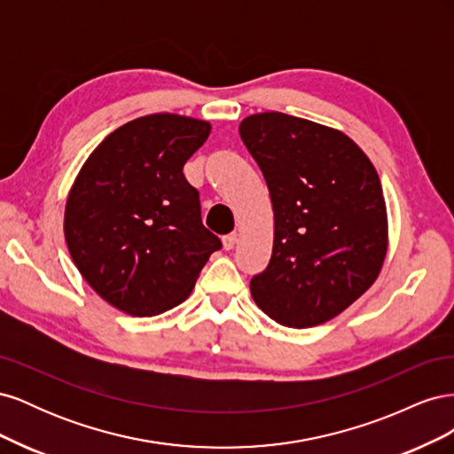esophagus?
Returning <instances> with one entry per match:
<instances>
[{
    "label": "esophagus",
    "instance_id": "34e87169",
    "mask_svg": "<svg viewBox=\"0 0 454 454\" xmlns=\"http://www.w3.org/2000/svg\"><path fill=\"white\" fill-rule=\"evenodd\" d=\"M237 239H239L237 232H231V235H225V237H223V248H225V250H232V248H235Z\"/></svg>",
    "mask_w": 454,
    "mask_h": 454
}]
</instances>
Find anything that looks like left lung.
<instances>
[{
  "instance_id": "1",
  "label": "left lung",
  "mask_w": 454,
  "mask_h": 454,
  "mask_svg": "<svg viewBox=\"0 0 454 454\" xmlns=\"http://www.w3.org/2000/svg\"><path fill=\"white\" fill-rule=\"evenodd\" d=\"M239 132L274 212L269 267L250 282L255 305L286 327L329 322L373 286L387 257L373 162L345 132L280 112L246 117Z\"/></svg>"
}]
</instances>
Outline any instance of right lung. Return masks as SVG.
Listing matches in <instances>:
<instances>
[{
	"label": "right lung",
	"mask_w": 454,
	"mask_h": 454,
	"mask_svg": "<svg viewBox=\"0 0 454 454\" xmlns=\"http://www.w3.org/2000/svg\"><path fill=\"white\" fill-rule=\"evenodd\" d=\"M210 122L153 114L119 127L81 167L66 200L67 250L92 290L130 316L184 303L222 242L202 225L184 164Z\"/></svg>",
	"instance_id": "add662e5"
}]
</instances>
